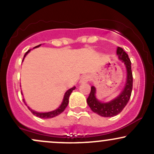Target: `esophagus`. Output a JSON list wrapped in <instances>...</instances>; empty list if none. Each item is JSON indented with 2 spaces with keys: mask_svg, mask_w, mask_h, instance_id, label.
<instances>
[{
  "mask_svg": "<svg viewBox=\"0 0 154 154\" xmlns=\"http://www.w3.org/2000/svg\"><path fill=\"white\" fill-rule=\"evenodd\" d=\"M89 80H90L89 76L87 75H83L82 77L80 78V80H79V83H80V84H83V83L88 82Z\"/></svg>",
  "mask_w": 154,
  "mask_h": 154,
  "instance_id": "esophagus-1",
  "label": "esophagus"
}]
</instances>
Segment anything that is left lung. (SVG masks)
I'll return each mask as SVG.
<instances>
[{"label":"left lung","instance_id":"1","mask_svg":"<svg viewBox=\"0 0 154 154\" xmlns=\"http://www.w3.org/2000/svg\"><path fill=\"white\" fill-rule=\"evenodd\" d=\"M116 55L126 68V82L121 93L116 98L108 102H102L97 98L96 88L91 87V91L87 99V103L91 110L104 117H111L119 114L128 103L132 90V73L131 61L128 55L122 48L118 47Z\"/></svg>","mask_w":154,"mask_h":154}]
</instances>
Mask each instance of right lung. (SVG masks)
<instances>
[{
  "label": "right lung",
  "instance_id": "right-lung-1",
  "mask_svg": "<svg viewBox=\"0 0 154 154\" xmlns=\"http://www.w3.org/2000/svg\"><path fill=\"white\" fill-rule=\"evenodd\" d=\"M40 45H41V44H40V45H37V46L34 47L33 48H37L40 47ZM31 50H29L27 51V52H26V54H24V58H23L22 61H24V58L26 57V55L29 54V52ZM75 88H76L75 86H74V87H72V88H70V89H69L68 91H66V93H65L64 95H63V98L62 102H61V105H60L57 108V109H55V110L51 111H48V112H38V111L33 110V109H32L30 107L28 106L27 104L26 103L25 100H24V98H23L22 100H23V101H24V104H25L26 106H27V108L29 109V110L33 114H34V115L38 116V117L42 118V119H49V118H53V117H55V116L59 115L60 114H61V113H62L63 111L65 110V109H66L67 105H68V103H69V98L70 95H71V93H72V92L75 89Z\"/></svg>",
  "mask_w": 154,
  "mask_h": 154
}]
</instances>
